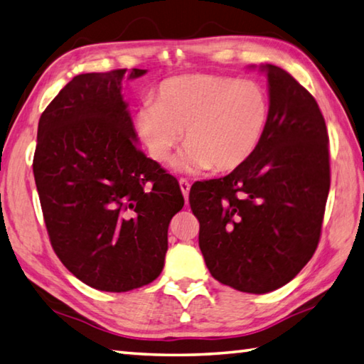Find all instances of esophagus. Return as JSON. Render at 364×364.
Here are the masks:
<instances>
[{"instance_id":"34e87169","label":"esophagus","mask_w":364,"mask_h":364,"mask_svg":"<svg viewBox=\"0 0 364 364\" xmlns=\"http://www.w3.org/2000/svg\"><path fill=\"white\" fill-rule=\"evenodd\" d=\"M179 185H181V190H182V195L185 198V201H187L188 193H190V182L187 179H179Z\"/></svg>"}]
</instances>
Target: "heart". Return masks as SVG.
I'll return each instance as SVG.
<instances>
[{
  "label": "heart",
  "mask_w": 364,
  "mask_h": 364,
  "mask_svg": "<svg viewBox=\"0 0 364 364\" xmlns=\"http://www.w3.org/2000/svg\"><path fill=\"white\" fill-rule=\"evenodd\" d=\"M269 100L255 80L212 74L176 75L163 80L155 102L136 115V133L150 159L164 163L182 141L185 154L174 163L183 173L214 168L235 171L250 160L266 132Z\"/></svg>",
  "instance_id": "b5f03b06"
}]
</instances>
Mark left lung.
Listing matches in <instances>:
<instances>
[{
  "label": "left lung",
  "mask_w": 364,
  "mask_h": 364,
  "mask_svg": "<svg viewBox=\"0 0 364 364\" xmlns=\"http://www.w3.org/2000/svg\"><path fill=\"white\" fill-rule=\"evenodd\" d=\"M263 70L269 117L255 154L228 176L193 183L188 196L212 277L255 294L289 284L312 258L330 191L317 101L282 68Z\"/></svg>",
  "instance_id": "8db88e82"
}]
</instances>
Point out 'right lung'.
I'll use <instances>...</instances> for the list:
<instances>
[{"label":"right lung","mask_w":364,"mask_h":364,"mask_svg":"<svg viewBox=\"0 0 364 364\" xmlns=\"http://www.w3.org/2000/svg\"><path fill=\"white\" fill-rule=\"evenodd\" d=\"M146 70L73 77L38 125L33 173L60 262L101 291H129L160 276L168 226L182 209L174 176L138 147L122 82Z\"/></svg>","instance_id":"add662e5"}]
</instances>
